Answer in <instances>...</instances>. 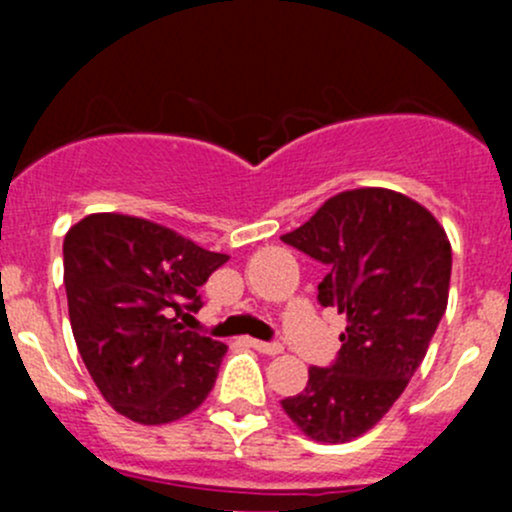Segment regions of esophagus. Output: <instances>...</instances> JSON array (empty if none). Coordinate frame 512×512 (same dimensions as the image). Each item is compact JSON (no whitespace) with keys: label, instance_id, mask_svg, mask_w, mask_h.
Returning <instances> with one entry per match:
<instances>
[{"label":"esophagus","instance_id":"esophagus-1","mask_svg":"<svg viewBox=\"0 0 512 512\" xmlns=\"http://www.w3.org/2000/svg\"><path fill=\"white\" fill-rule=\"evenodd\" d=\"M250 347L257 349L260 354H270V356L282 354V344L280 342H260V339H252Z\"/></svg>","mask_w":512,"mask_h":512}]
</instances>
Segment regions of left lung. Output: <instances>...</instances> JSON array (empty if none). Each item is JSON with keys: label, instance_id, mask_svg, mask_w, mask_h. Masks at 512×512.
I'll list each match as a JSON object with an SVG mask.
<instances>
[{"label": "left lung", "instance_id": "obj_1", "mask_svg": "<svg viewBox=\"0 0 512 512\" xmlns=\"http://www.w3.org/2000/svg\"><path fill=\"white\" fill-rule=\"evenodd\" d=\"M282 240L327 265L319 304L347 314L334 364L312 366L282 409L312 441L347 443L421 366L448 304L451 242L423 205L386 188L344 190Z\"/></svg>", "mask_w": 512, "mask_h": 512}]
</instances>
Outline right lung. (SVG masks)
Segmentation results:
<instances>
[{"label": "right lung", "mask_w": 512, "mask_h": 512, "mask_svg": "<svg viewBox=\"0 0 512 512\" xmlns=\"http://www.w3.org/2000/svg\"><path fill=\"white\" fill-rule=\"evenodd\" d=\"M225 262L223 252L133 215H86L66 232L71 332L118 414L160 426L208 399L227 347L183 322L203 307L198 287Z\"/></svg>", "instance_id": "obj_1"}]
</instances>
